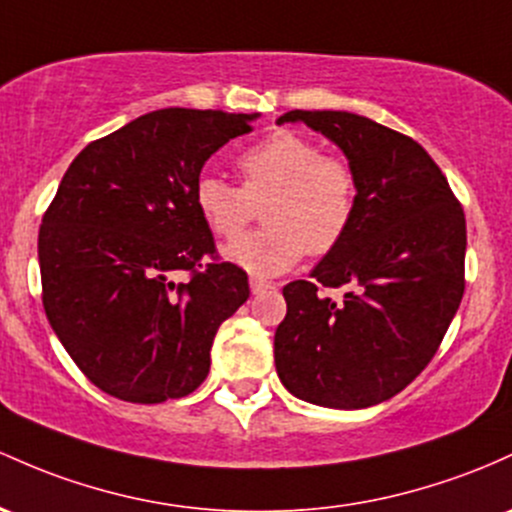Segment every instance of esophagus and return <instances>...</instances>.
I'll use <instances>...</instances> for the list:
<instances>
[{"instance_id": "esophagus-1", "label": "esophagus", "mask_w": 512, "mask_h": 512, "mask_svg": "<svg viewBox=\"0 0 512 512\" xmlns=\"http://www.w3.org/2000/svg\"><path fill=\"white\" fill-rule=\"evenodd\" d=\"M250 289H252V294H262V291L277 289V284L267 282V279H262V277H250Z\"/></svg>"}]
</instances>
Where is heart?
Wrapping results in <instances>:
<instances>
[{
	"instance_id": "b5f03b06",
	"label": "heart",
	"mask_w": 512,
	"mask_h": 512,
	"mask_svg": "<svg viewBox=\"0 0 512 512\" xmlns=\"http://www.w3.org/2000/svg\"><path fill=\"white\" fill-rule=\"evenodd\" d=\"M243 187L216 174L196 182V209L213 235L238 238L265 206L267 228L226 247L252 274L286 272L306 252L328 255L342 243L357 211V172L347 157L323 153L313 138L277 131L238 157Z\"/></svg>"
}]
</instances>
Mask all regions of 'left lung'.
<instances>
[{"instance_id":"left-lung-1","label":"left lung","mask_w":512,"mask_h":512,"mask_svg":"<svg viewBox=\"0 0 512 512\" xmlns=\"http://www.w3.org/2000/svg\"><path fill=\"white\" fill-rule=\"evenodd\" d=\"M340 145L357 172V211L311 279L284 286L274 364L294 396L369 408L396 396L435 357L464 296L466 218L423 145L347 111L294 109ZM330 288H345L330 300Z\"/></svg>"}]
</instances>
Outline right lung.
I'll return each instance as SVG.
<instances>
[{
	"mask_svg": "<svg viewBox=\"0 0 512 512\" xmlns=\"http://www.w3.org/2000/svg\"><path fill=\"white\" fill-rule=\"evenodd\" d=\"M255 114L160 109L92 140L67 167L38 230L41 299L67 355L109 396L192 393L223 320L250 296L196 209L204 162ZM177 271L188 282H171Z\"/></svg>",
	"mask_w": 512,
	"mask_h": 512,
	"instance_id": "add662e5",
	"label": "right lung"
}]
</instances>
